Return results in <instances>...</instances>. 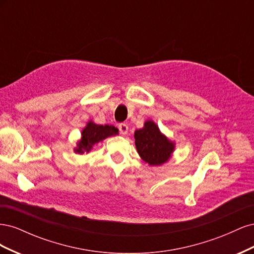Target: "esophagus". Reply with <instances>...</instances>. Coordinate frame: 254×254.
I'll return each mask as SVG.
<instances>
[{"mask_svg": "<svg viewBox=\"0 0 254 254\" xmlns=\"http://www.w3.org/2000/svg\"><path fill=\"white\" fill-rule=\"evenodd\" d=\"M119 129H120L121 134H123V135L127 134V132H128V126L126 124H120L119 125Z\"/></svg>", "mask_w": 254, "mask_h": 254, "instance_id": "obj_1", "label": "esophagus"}]
</instances>
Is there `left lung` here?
Here are the masks:
<instances>
[{
	"instance_id": "1",
	"label": "left lung",
	"mask_w": 254,
	"mask_h": 254,
	"mask_svg": "<svg viewBox=\"0 0 254 254\" xmlns=\"http://www.w3.org/2000/svg\"><path fill=\"white\" fill-rule=\"evenodd\" d=\"M135 147L141 159L150 166H160L172 158L175 143L160 131L155 122L148 120L134 131Z\"/></svg>"
}]
</instances>
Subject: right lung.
Wrapping results in <instances>:
<instances>
[{
	"label": "right lung",
	"instance_id": "obj_1",
	"mask_svg": "<svg viewBox=\"0 0 254 254\" xmlns=\"http://www.w3.org/2000/svg\"><path fill=\"white\" fill-rule=\"evenodd\" d=\"M117 134H119V129L113 125H97L94 122L90 121L81 130V137L76 144L77 147L74 148V151L78 155L88 153L95 144Z\"/></svg>",
	"mask_w": 254,
	"mask_h": 254
}]
</instances>
